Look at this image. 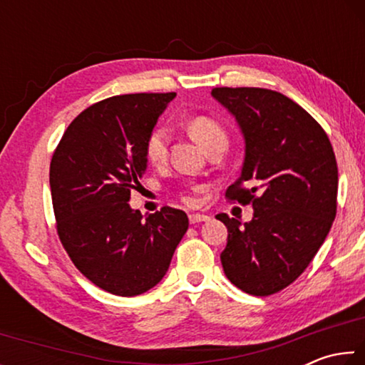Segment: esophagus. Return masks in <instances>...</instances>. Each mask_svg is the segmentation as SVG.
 <instances>
[{"label":"esophagus","instance_id":"34e87169","mask_svg":"<svg viewBox=\"0 0 365 365\" xmlns=\"http://www.w3.org/2000/svg\"><path fill=\"white\" fill-rule=\"evenodd\" d=\"M188 219H190V224H197V222H206L211 217H209V215H206V214H190Z\"/></svg>","mask_w":365,"mask_h":365}]
</instances>
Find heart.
Masks as SVG:
<instances>
[{"label": "heart", "mask_w": 365, "mask_h": 365, "mask_svg": "<svg viewBox=\"0 0 365 365\" xmlns=\"http://www.w3.org/2000/svg\"><path fill=\"white\" fill-rule=\"evenodd\" d=\"M190 133L197 143L202 148L212 145L217 140H227V133L224 128L220 127L219 122H215L211 117L206 115H197L195 119H191L188 123ZM168 148H169V130L168 127L158 125L148 133L145 141V154L146 159L151 164H160L168 156ZM185 201H191V196H185Z\"/></svg>", "instance_id": "obj_1"}]
</instances>
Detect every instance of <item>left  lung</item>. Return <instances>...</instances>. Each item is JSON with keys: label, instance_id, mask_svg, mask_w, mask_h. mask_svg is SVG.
Masks as SVG:
<instances>
[{"label": "left lung", "instance_id": "8db88e82", "mask_svg": "<svg viewBox=\"0 0 365 365\" xmlns=\"http://www.w3.org/2000/svg\"><path fill=\"white\" fill-rule=\"evenodd\" d=\"M245 140L242 175L227 190L252 205L250 222L217 214L228 237L222 267L252 296L287 288L306 270L336 215L338 168L324 128L299 104L267 88H212ZM250 182L251 189H242Z\"/></svg>", "mask_w": 365, "mask_h": 365}]
</instances>
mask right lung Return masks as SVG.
I'll return each mask as SVG.
<instances>
[{"label":"right lung","mask_w":365,"mask_h":365,"mask_svg":"<svg viewBox=\"0 0 365 365\" xmlns=\"http://www.w3.org/2000/svg\"><path fill=\"white\" fill-rule=\"evenodd\" d=\"M175 93L120 95L93 104L67 127L49 168L58 235L96 287L117 296L151 289L188 230L180 209L148 217L130 207L145 175V141Z\"/></svg>","instance_id":"add662e5"}]
</instances>
